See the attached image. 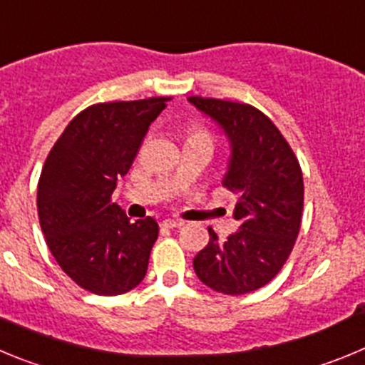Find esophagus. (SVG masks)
<instances>
[{"mask_svg": "<svg viewBox=\"0 0 365 365\" xmlns=\"http://www.w3.org/2000/svg\"><path fill=\"white\" fill-rule=\"evenodd\" d=\"M163 227H169V229H175V227H182L183 222L182 220H176V218H165L162 222Z\"/></svg>", "mask_w": 365, "mask_h": 365, "instance_id": "esophagus-1", "label": "esophagus"}]
</instances>
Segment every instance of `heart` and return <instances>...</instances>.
Returning <instances> with one entry per match:
<instances>
[{
  "label": "heart",
  "instance_id": "obj_1",
  "mask_svg": "<svg viewBox=\"0 0 365 365\" xmlns=\"http://www.w3.org/2000/svg\"><path fill=\"white\" fill-rule=\"evenodd\" d=\"M189 140H209V134H207L203 129H198V127H195V129L190 130Z\"/></svg>",
  "mask_w": 365,
  "mask_h": 365
}]
</instances>
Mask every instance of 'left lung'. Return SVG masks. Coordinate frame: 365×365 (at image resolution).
Returning <instances> with one entry per match:
<instances>
[{
  "label": "left lung",
  "instance_id": "1",
  "mask_svg": "<svg viewBox=\"0 0 365 365\" xmlns=\"http://www.w3.org/2000/svg\"><path fill=\"white\" fill-rule=\"evenodd\" d=\"M222 129L231 156L223 187L238 200L240 229L220 240L209 227V244L195 256L196 277L212 291L245 294L277 277L297 242L304 209L298 160L277 125L258 109L215 98H187Z\"/></svg>",
  "mask_w": 365,
  "mask_h": 365
}]
</instances>
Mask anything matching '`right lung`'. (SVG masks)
<instances>
[{"label": "right lung", "mask_w": 365, "mask_h": 365, "mask_svg": "<svg viewBox=\"0 0 365 365\" xmlns=\"http://www.w3.org/2000/svg\"><path fill=\"white\" fill-rule=\"evenodd\" d=\"M167 100L81 110L58 138L39 176L38 215L48 249L67 277L94 294H123L145 278L158 223L130 222L110 196Z\"/></svg>", "instance_id": "1"}]
</instances>
